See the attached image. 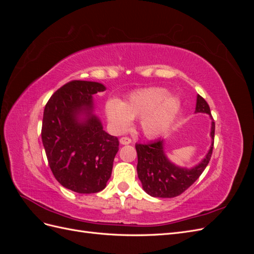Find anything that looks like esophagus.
I'll return each instance as SVG.
<instances>
[{"label": "esophagus", "mask_w": 254, "mask_h": 254, "mask_svg": "<svg viewBox=\"0 0 254 254\" xmlns=\"http://www.w3.org/2000/svg\"><path fill=\"white\" fill-rule=\"evenodd\" d=\"M120 143L122 145H128V144L131 143V140H130L129 137H127V136H123V137H121V139H120Z\"/></svg>", "instance_id": "esophagus-1"}]
</instances>
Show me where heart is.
Instances as JSON below:
<instances>
[{
    "instance_id": "1",
    "label": "heart",
    "mask_w": 254,
    "mask_h": 254,
    "mask_svg": "<svg viewBox=\"0 0 254 254\" xmlns=\"http://www.w3.org/2000/svg\"><path fill=\"white\" fill-rule=\"evenodd\" d=\"M178 97L168 95L163 88H145L132 92L124 103L111 99L106 106L107 117L120 132L125 131L132 119L140 118L142 132L156 137L165 132L180 110Z\"/></svg>"
}]
</instances>
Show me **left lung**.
I'll use <instances>...</instances> for the list:
<instances>
[{
	"mask_svg": "<svg viewBox=\"0 0 254 254\" xmlns=\"http://www.w3.org/2000/svg\"><path fill=\"white\" fill-rule=\"evenodd\" d=\"M195 112L209 114L213 120L209 105L199 94L197 95ZM210 134L212 144L209 151L200 163L191 168L177 166L167 159L164 151L163 139L149 144H135L137 153V177L142 182L143 190L146 193L152 197L173 198L179 196L188 190L200 177L206 165L209 164L214 145V121L212 122Z\"/></svg>",
	"mask_w": 254,
	"mask_h": 254,
	"instance_id": "1",
	"label": "left lung"
}]
</instances>
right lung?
I'll return each mask as SVG.
<instances>
[{
  "instance_id": "right-lung-1",
  "label": "right lung",
  "mask_w": 254,
  "mask_h": 254,
  "mask_svg": "<svg viewBox=\"0 0 254 254\" xmlns=\"http://www.w3.org/2000/svg\"><path fill=\"white\" fill-rule=\"evenodd\" d=\"M106 90L95 81L73 80L45 105L41 137L49 165L61 186L79 194L106 188L119 151V139L93 113V95Z\"/></svg>"
}]
</instances>
